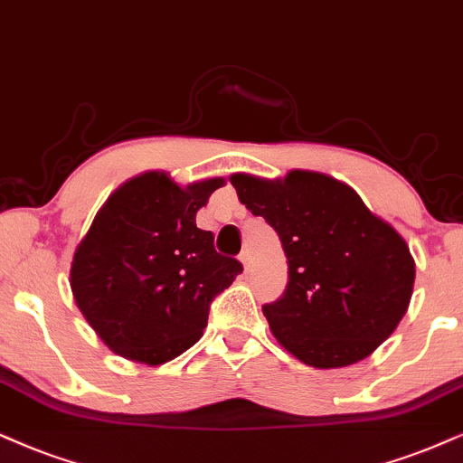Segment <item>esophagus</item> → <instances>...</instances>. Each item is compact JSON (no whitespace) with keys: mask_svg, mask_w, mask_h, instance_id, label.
Segmentation results:
<instances>
[{"mask_svg":"<svg viewBox=\"0 0 463 463\" xmlns=\"http://www.w3.org/2000/svg\"><path fill=\"white\" fill-rule=\"evenodd\" d=\"M239 260L243 262V267H245V269H250V251H248V250H243L241 254H239Z\"/></svg>","mask_w":463,"mask_h":463,"instance_id":"obj_1","label":"esophagus"}]
</instances>
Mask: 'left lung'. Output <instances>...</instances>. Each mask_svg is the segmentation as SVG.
Returning <instances> with one entry per match:
<instances>
[{"label": "left lung", "mask_w": 463, "mask_h": 463, "mask_svg": "<svg viewBox=\"0 0 463 463\" xmlns=\"http://www.w3.org/2000/svg\"><path fill=\"white\" fill-rule=\"evenodd\" d=\"M239 201L278 232L288 284L262 306L271 333L306 365L329 370L370 356L406 314L414 260L393 226L320 173L267 181L232 175Z\"/></svg>", "instance_id": "1"}]
</instances>
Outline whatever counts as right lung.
<instances>
[{"label":"right lung","mask_w":463,"mask_h":463,"mask_svg":"<svg viewBox=\"0 0 463 463\" xmlns=\"http://www.w3.org/2000/svg\"><path fill=\"white\" fill-rule=\"evenodd\" d=\"M222 179L181 190L145 173L104 203L74 251L70 286L80 312L113 353L160 365L201 339L209 307L243 265L196 226Z\"/></svg>","instance_id":"1"}]
</instances>
